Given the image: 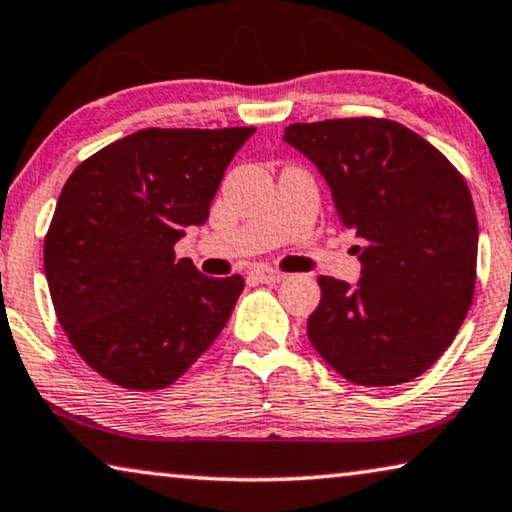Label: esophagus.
<instances>
[{"mask_svg":"<svg viewBox=\"0 0 512 512\" xmlns=\"http://www.w3.org/2000/svg\"><path fill=\"white\" fill-rule=\"evenodd\" d=\"M250 276H253L255 280H259V283H280V280H285V273L283 271H276L271 269V266H255L253 271H250Z\"/></svg>","mask_w":512,"mask_h":512,"instance_id":"obj_1","label":"esophagus"}]
</instances>
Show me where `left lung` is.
Listing matches in <instances>:
<instances>
[{
  "instance_id": "1",
  "label": "left lung",
  "mask_w": 512,
  "mask_h": 512,
  "mask_svg": "<svg viewBox=\"0 0 512 512\" xmlns=\"http://www.w3.org/2000/svg\"><path fill=\"white\" fill-rule=\"evenodd\" d=\"M285 143L325 178L338 220L362 239L355 285L320 276L308 338L355 385L422 376L473 301L478 220L462 174L394 120L297 122Z\"/></svg>"
}]
</instances>
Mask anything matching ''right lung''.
I'll use <instances>...</instances> for the list:
<instances>
[{
  "label": "right lung",
  "instance_id": "1",
  "mask_svg": "<svg viewBox=\"0 0 512 512\" xmlns=\"http://www.w3.org/2000/svg\"><path fill=\"white\" fill-rule=\"evenodd\" d=\"M255 127L141 129L78 164L57 199L43 269L57 320L85 364L127 390H162L218 338L243 278L176 259L204 225Z\"/></svg>",
  "mask_w": 512,
  "mask_h": 512
}]
</instances>
